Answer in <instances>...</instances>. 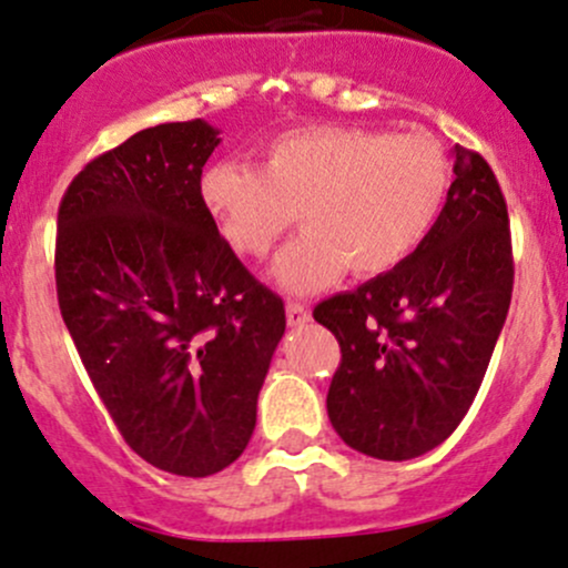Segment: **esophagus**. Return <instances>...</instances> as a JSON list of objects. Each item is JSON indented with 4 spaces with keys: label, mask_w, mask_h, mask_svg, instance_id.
I'll return each mask as SVG.
<instances>
[{
    "label": "esophagus",
    "mask_w": 568,
    "mask_h": 568,
    "mask_svg": "<svg viewBox=\"0 0 568 568\" xmlns=\"http://www.w3.org/2000/svg\"><path fill=\"white\" fill-rule=\"evenodd\" d=\"M308 318L311 314L303 303H286V322H290V327H303Z\"/></svg>",
    "instance_id": "34e87169"
}]
</instances>
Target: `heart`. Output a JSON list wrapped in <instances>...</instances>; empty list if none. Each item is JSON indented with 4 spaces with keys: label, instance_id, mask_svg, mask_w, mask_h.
I'll return each mask as SVG.
<instances>
[{
    "label": "heart",
    "instance_id": "1",
    "mask_svg": "<svg viewBox=\"0 0 568 568\" xmlns=\"http://www.w3.org/2000/svg\"><path fill=\"white\" fill-rule=\"evenodd\" d=\"M450 165L424 133L308 125L278 133L263 169L216 163L201 195L227 244L265 257L292 222L305 231L284 246L273 276L286 292H314L343 271L381 276L405 263L437 222Z\"/></svg>",
    "mask_w": 568,
    "mask_h": 568
}]
</instances>
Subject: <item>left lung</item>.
Returning a JSON list of instances; mask_svg holds the SVG:
<instances>
[{"mask_svg":"<svg viewBox=\"0 0 568 568\" xmlns=\"http://www.w3.org/2000/svg\"><path fill=\"white\" fill-rule=\"evenodd\" d=\"M448 199L416 252L314 318L341 343L327 413L343 443L384 462L437 448L467 416L513 297V239L499 182L454 150Z\"/></svg>","mask_w":568,"mask_h":568,"instance_id":"1","label":"left lung"}]
</instances>
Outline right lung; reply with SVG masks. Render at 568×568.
<instances>
[{"label": "right lung", "instance_id": "obj_1", "mask_svg": "<svg viewBox=\"0 0 568 568\" xmlns=\"http://www.w3.org/2000/svg\"><path fill=\"white\" fill-rule=\"evenodd\" d=\"M203 120L93 158L59 206L55 292L95 394L133 454L206 477L244 454L286 316L201 195Z\"/></svg>", "mask_w": 568, "mask_h": 568}]
</instances>
